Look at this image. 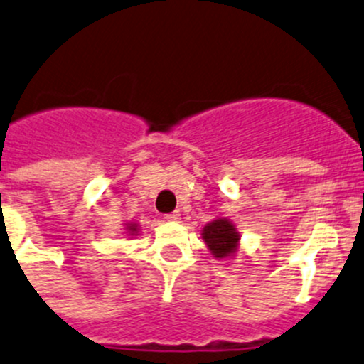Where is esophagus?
<instances>
[{
	"label": "esophagus",
	"mask_w": 364,
	"mask_h": 364,
	"mask_svg": "<svg viewBox=\"0 0 364 364\" xmlns=\"http://www.w3.org/2000/svg\"><path fill=\"white\" fill-rule=\"evenodd\" d=\"M178 218H181V212H178V210H175V212L165 215V220H170V222H177Z\"/></svg>",
	"instance_id": "esophagus-1"
}]
</instances>
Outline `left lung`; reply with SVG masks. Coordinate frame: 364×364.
<instances>
[{
    "label": "left lung",
    "mask_w": 364,
    "mask_h": 364,
    "mask_svg": "<svg viewBox=\"0 0 364 364\" xmlns=\"http://www.w3.org/2000/svg\"><path fill=\"white\" fill-rule=\"evenodd\" d=\"M203 240L206 241L210 252L217 259H224V257H229L230 253H234L237 241H240V234L236 232V228L230 224L228 218H217V220L205 225Z\"/></svg>",
    "instance_id": "left-lung-1"
}]
</instances>
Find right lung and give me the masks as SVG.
<instances>
[{
  "label": "right lung",
  "mask_w": 364,
  "mask_h": 364,
  "mask_svg": "<svg viewBox=\"0 0 364 364\" xmlns=\"http://www.w3.org/2000/svg\"><path fill=\"white\" fill-rule=\"evenodd\" d=\"M128 230H130V232H136V225L135 224H130V228H128Z\"/></svg>",
  "instance_id": "1"
}]
</instances>
